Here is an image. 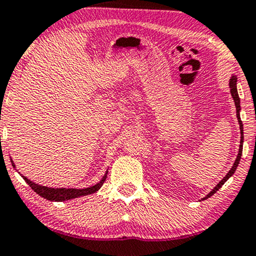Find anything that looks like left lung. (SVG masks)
Masks as SVG:
<instances>
[{
    "label": "left lung",
    "mask_w": 256,
    "mask_h": 256,
    "mask_svg": "<svg viewBox=\"0 0 256 256\" xmlns=\"http://www.w3.org/2000/svg\"><path fill=\"white\" fill-rule=\"evenodd\" d=\"M228 86H230V92H231V96L232 98H234V106H236V112H237V119H238V124H240V150H238V154H237V158L236 160H234V165H232L231 170L228 172V174L225 176L224 178L222 179V180L219 182L218 184L216 185V186L213 188L212 192H208L207 195L204 196L202 200H207L208 198H210V196L214 195L220 188L222 186V185L225 184V182L228 180V178L231 177L232 174H234V171H236L237 166H238L240 164V156H242V150H243V140H244V136H243V124H242V120H240V96H238V92H237V77L234 74L231 76L230 80H228Z\"/></svg>",
    "instance_id": "1"
}]
</instances>
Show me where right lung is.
Here are the masks:
<instances>
[{"instance_id":"right-lung-1","label":"right lung","mask_w":256,"mask_h":256,"mask_svg":"<svg viewBox=\"0 0 256 256\" xmlns=\"http://www.w3.org/2000/svg\"><path fill=\"white\" fill-rule=\"evenodd\" d=\"M10 162H12V166L16 168V165H14L13 160H10ZM107 173H108V170L106 171L104 176L102 177V179L98 182V183L92 185V186L84 188V189H76V188H48V186H43V185L34 183V182L30 180V179L26 178L25 176H22V174H20V176L24 178V180L26 182V183L30 185L31 189L34 190V192L36 194H38L40 196H42L43 198L49 200V201L62 202V201H67V200L80 198V196L91 195V194L98 192L100 188L104 185L106 178H107Z\"/></svg>"}]
</instances>
